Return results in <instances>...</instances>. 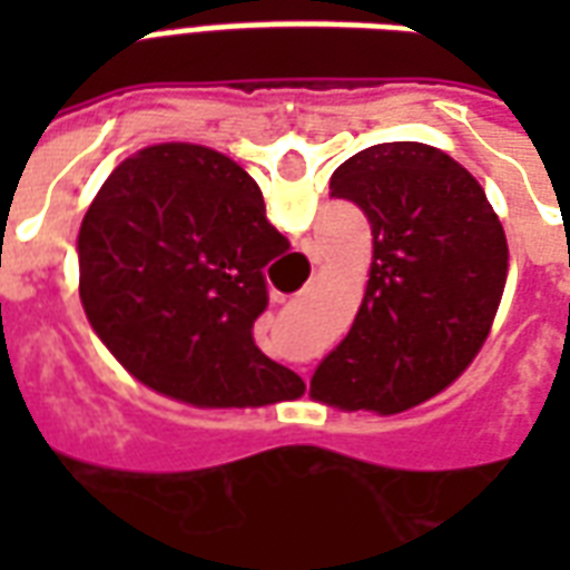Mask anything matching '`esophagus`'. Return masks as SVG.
Here are the masks:
<instances>
[{
	"label": "esophagus",
	"mask_w": 570,
	"mask_h": 570,
	"mask_svg": "<svg viewBox=\"0 0 570 570\" xmlns=\"http://www.w3.org/2000/svg\"><path fill=\"white\" fill-rule=\"evenodd\" d=\"M272 298H277V295H272Z\"/></svg>",
	"instance_id": "obj_1"
}]
</instances>
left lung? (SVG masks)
I'll use <instances>...</instances> for the list:
<instances>
[{
    "label": "left lung",
    "instance_id": "obj_1",
    "mask_svg": "<svg viewBox=\"0 0 570 570\" xmlns=\"http://www.w3.org/2000/svg\"><path fill=\"white\" fill-rule=\"evenodd\" d=\"M364 209L373 263L346 340L311 396L340 411L402 414L459 379L485 346L509 277V245L473 174L420 141H387L331 174Z\"/></svg>",
    "mask_w": 570,
    "mask_h": 570
}]
</instances>
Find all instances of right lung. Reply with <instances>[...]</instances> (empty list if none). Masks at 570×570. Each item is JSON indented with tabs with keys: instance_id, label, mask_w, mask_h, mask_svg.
<instances>
[{
	"instance_id": "right-lung-1",
	"label": "right lung",
	"mask_w": 570,
	"mask_h": 570,
	"mask_svg": "<svg viewBox=\"0 0 570 570\" xmlns=\"http://www.w3.org/2000/svg\"><path fill=\"white\" fill-rule=\"evenodd\" d=\"M289 248L230 156L189 141L141 147L79 227V298L94 334L145 387L195 407H263L304 381L254 346L263 266Z\"/></svg>"
}]
</instances>
